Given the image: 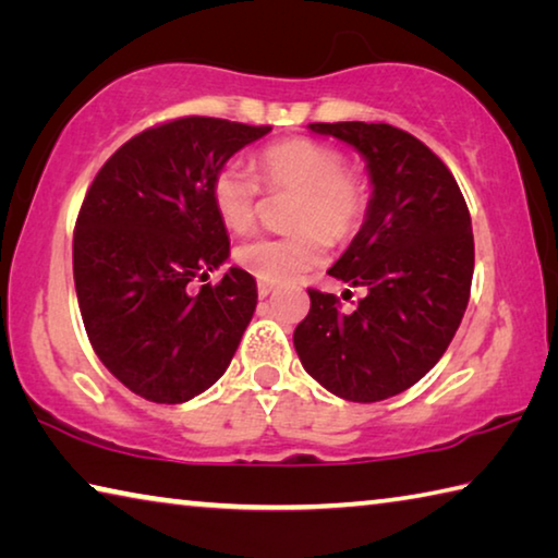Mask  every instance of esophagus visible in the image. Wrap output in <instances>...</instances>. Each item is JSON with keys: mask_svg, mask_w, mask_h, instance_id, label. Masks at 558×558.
Wrapping results in <instances>:
<instances>
[{"mask_svg": "<svg viewBox=\"0 0 558 558\" xmlns=\"http://www.w3.org/2000/svg\"><path fill=\"white\" fill-rule=\"evenodd\" d=\"M272 290H276V286H272V282H263V280L258 282V295L260 298H268Z\"/></svg>", "mask_w": 558, "mask_h": 558, "instance_id": "obj_1", "label": "esophagus"}]
</instances>
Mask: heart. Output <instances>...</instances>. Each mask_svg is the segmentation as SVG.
Listing matches in <instances>:
<instances>
[{
    "mask_svg": "<svg viewBox=\"0 0 558 558\" xmlns=\"http://www.w3.org/2000/svg\"><path fill=\"white\" fill-rule=\"evenodd\" d=\"M260 177L270 189L298 192L292 235H258L241 243L233 258L263 282H290L317 268L327 256V239L344 241L362 223L369 206L364 177L344 167L337 147L313 137H288L260 149ZM260 184L241 162H226L211 179V204L226 229L248 231L256 223Z\"/></svg>",
    "mask_w": 558,
    "mask_h": 558,
    "instance_id": "obj_1",
    "label": "heart"
}]
</instances>
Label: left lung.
<instances>
[{"instance_id":"left-lung-1","label":"left lung","mask_w":558,"mask_h":558,"mask_svg":"<svg viewBox=\"0 0 558 558\" xmlns=\"http://www.w3.org/2000/svg\"><path fill=\"white\" fill-rule=\"evenodd\" d=\"M364 157L372 199L359 233L327 272L366 288L354 313L310 292L292 342L305 372L339 399L384 401L423 379L456 337L470 300L475 241L450 169L386 122H313ZM349 292V290H347Z\"/></svg>"}]
</instances>
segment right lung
<instances>
[{"label": "right lung", "instance_id": "obj_1", "mask_svg": "<svg viewBox=\"0 0 558 558\" xmlns=\"http://www.w3.org/2000/svg\"><path fill=\"white\" fill-rule=\"evenodd\" d=\"M268 125L179 118L128 140L93 179L73 233L83 325L106 369L132 393L184 403L229 369L258 305L251 272L192 280L229 260L211 179Z\"/></svg>", "mask_w": 558, "mask_h": 558}]
</instances>
